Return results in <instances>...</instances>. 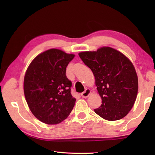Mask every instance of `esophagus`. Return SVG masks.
Segmentation results:
<instances>
[{
	"mask_svg": "<svg viewBox=\"0 0 155 155\" xmlns=\"http://www.w3.org/2000/svg\"><path fill=\"white\" fill-rule=\"evenodd\" d=\"M90 94H91V91L89 90V89H86L85 91L81 94V96L83 98H86L89 96Z\"/></svg>",
	"mask_w": 155,
	"mask_h": 155,
	"instance_id": "obj_1",
	"label": "esophagus"
}]
</instances>
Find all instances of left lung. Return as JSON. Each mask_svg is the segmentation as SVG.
<instances>
[{
  "instance_id": "obj_1",
  "label": "left lung",
  "mask_w": 155,
  "mask_h": 155,
  "mask_svg": "<svg viewBox=\"0 0 155 155\" xmlns=\"http://www.w3.org/2000/svg\"><path fill=\"white\" fill-rule=\"evenodd\" d=\"M94 75L102 104L94 109L105 120L123 118L132 109L138 93V77L133 63L118 50L102 47L79 54Z\"/></svg>"
}]
</instances>
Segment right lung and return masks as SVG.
Segmentation results:
<instances>
[{"mask_svg":"<svg viewBox=\"0 0 155 155\" xmlns=\"http://www.w3.org/2000/svg\"><path fill=\"white\" fill-rule=\"evenodd\" d=\"M74 58V54L50 49L37 55L26 70V100L32 114L42 122L59 124L73 109L76 99L71 94L72 82L66 68Z\"/></svg>","mask_w":155,"mask_h":155,"instance_id":"right-lung-1","label":"right lung"}]
</instances>
